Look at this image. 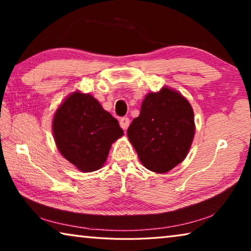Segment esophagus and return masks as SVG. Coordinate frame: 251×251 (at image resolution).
Masks as SVG:
<instances>
[{
    "mask_svg": "<svg viewBox=\"0 0 251 251\" xmlns=\"http://www.w3.org/2000/svg\"><path fill=\"white\" fill-rule=\"evenodd\" d=\"M120 125L124 130L127 129V127L129 126V118L128 117H122L120 120Z\"/></svg>",
    "mask_w": 251,
    "mask_h": 251,
    "instance_id": "34e87169",
    "label": "esophagus"
}]
</instances>
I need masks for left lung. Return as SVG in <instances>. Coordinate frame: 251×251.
<instances>
[{
	"label": "left lung",
	"instance_id": "left-lung-1",
	"mask_svg": "<svg viewBox=\"0 0 251 251\" xmlns=\"http://www.w3.org/2000/svg\"><path fill=\"white\" fill-rule=\"evenodd\" d=\"M195 134L194 112L179 93L164 87L143 100L141 114L128 129L142 164L155 173H167L181 163Z\"/></svg>",
	"mask_w": 251,
	"mask_h": 251
}]
</instances>
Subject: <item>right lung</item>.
<instances>
[{
    "label": "right lung",
    "instance_id": "add662e5",
    "mask_svg": "<svg viewBox=\"0 0 251 251\" xmlns=\"http://www.w3.org/2000/svg\"><path fill=\"white\" fill-rule=\"evenodd\" d=\"M53 133L70 163L82 172H94L103 166L112 143L124 130L92 95L75 92L55 113Z\"/></svg>",
    "mask_w": 251,
    "mask_h": 251
}]
</instances>
